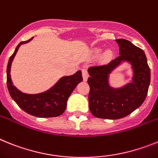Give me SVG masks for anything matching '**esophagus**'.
<instances>
[{"mask_svg": "<svg viewBox=\"0 0 158 158\" xmlns=\"http://www.w3.org/2000/svg\"><path fill=\"white\" fill-rule=\"evenodd\" d=\"M82 73H83V81H87V79H88V72H87V69H83L82 70Z\"/></svg>", "mask_w": 158, "mask_h": 158, "instance_id": "34e87169", "label": "esophagus"}]
</instances>
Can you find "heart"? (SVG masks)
I'll use <instances>...</instances> for the list:
<instances>
[{
    "mask_svg": "<svg viewBox=\"0 0 158 158\" xmlns=\"http://www.w3.org/2000/svg\"><path fill=\"white\" fill-rule=\"evenodd\" d=\"M102 52V49L100 48H97L94 50V56H99ZM113 57V52L111 50H106L105 51L102 55V62H107L109 60H110Z\"/></svg>",
    "mask_w": 158,
    "mask_h": 158,
    "instance_id": "b5f03b06",
    "label": "heart"
}]
</instances>
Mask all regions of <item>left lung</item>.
Instances as JSON below:
<instances>
[{"mask_svg": "<svg viewBox=\"0 0 158 158\" xmlns=\"http://www.w3.org/2000/svg\"><path fill=\"white\" fill-rule=\"evenodd\" d=\"M115 41L118 57L107 65L88 68L89 108L99 118L119 119L132 113L145 101L150 83V69L143 50L127 40ZM124 63L131 66V79L122 87H112L110 75Z\"/></svg>", "mask_w": 158, "mask_h": 158, "instance_id": "obj_1", "label": "left lung"}]
</instances>
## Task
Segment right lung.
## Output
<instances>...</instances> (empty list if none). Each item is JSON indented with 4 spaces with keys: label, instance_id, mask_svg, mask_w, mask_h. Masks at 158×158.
I'll use <instances>...</instances> for the list:
<instances>
[{
    "label": "right lung",
    "instance_id": "add662e5",
    "mask_svg": "<svg viewBox=\"0 0 158 158\" xmlns=\"http://www.w3.org/2000/svg\"><path fill=\"white\" fill-rule=\"evenodd\" d=\"M31 39L17 45L13 54L9 58L7 66V87L11 97L26 113L38 118L57 117L65 111L67 102L77 85L83 81L82 71L74 75L63 76L52 87L38 94H27L20 91L13 85L11 79V67L16 52L22 44L28 43Z\"/></svg>",
    "mask_w": 158,
    "mask_h": 158
}]
</instances>
